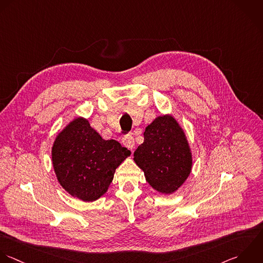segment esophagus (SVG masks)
Here are the masks:
<instances>
[{
  "label": "esophagus",
  "instance_id": "esophagus-1",
  "mask_svg": "<svg viewBox=\"0 0 263 263\" xmlns=\"http://www.w3.org/2000/svg\"><path fill=\"white\" fill-rule=\"evenodd\" d=\"M122 142H123L124 146H126V147L129 148V149H132V148L135 146L134 139H133V137L130 136V135L125 136V137L122 139Z\"/></svg>",
  "mask_w": 263,
  "mask_h": 263
}]
</instances>
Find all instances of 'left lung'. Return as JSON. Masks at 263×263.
I'll use <instances>...</instances> for the list:
<instances>
[{"label": "left lung", "instance_id": "obj_1", "mask_svg": "<svg viewBox=\"0 0 263 263\" xmlns=\"http://www.w3.org/2000/svg\"><path fill=\"white\" fill-rule=\"evenodd\" d=\"M144 141L134 152V161L146 181L162 194H172L192 170V153L184 132L171 116L158 117L145 128Z\"/></svg>", "mask_w": 263, "mask_h": 263}]
</instances>
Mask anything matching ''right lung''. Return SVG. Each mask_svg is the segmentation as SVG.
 Wrapping results in <instances>:
<instances>
[{
	"label": "right lung",
	"instance_id": "1",
	"mask_svg": "<svg viewBox=\"0 0 263 263\" xmlns=\"http://www.w3.org/2000/svg\"><path fill=\"white\" fill-rule=\"evenodd\" d=\"M131 152L104 140L89 122L77 118L56 137L52 162L61 186L72 197L92 202L106 193L117 167Z\"/></svg>",
	"mask_w": 263,
	"mask_h": 263
}]
</instances>
